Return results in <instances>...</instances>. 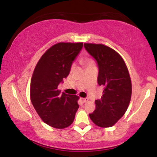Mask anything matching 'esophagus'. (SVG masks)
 <instances>
[{
    "mask_svg": "<svg viewBox=\"0 0 157 157\" xmlns=\"http://www.w3.org/2000/svg\"><path fill=\"white\" fill-rule=\"evenodd\" d=\"M82 99V101H83L84 103H85V102H87V101H88V98H82V99Z\"/></svg>",
    "mask_w": 157,
    "mask_h": 157,
    "instance_id": "34e87169",
    "label": "esophagus"
}]
</instances>
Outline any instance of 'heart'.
<instances>
[{"instance_id":"1","label":"heart","mask_w":157,"mask_h":157,"mask_svg":"<svg viewBox=\"0 0 157 157\" xmlns=\"http://www.w3.org/2000/svg\"><path fill=\"white\" fill-rule=\"evenodd\" d=\"M83 62H84V63L86 64V66L87 67H90V66H93V65H94V62L93 61V60H90V59L85 60H83ZM73 68H74V66L72 67V69H73Z\"/></svg>"}]
</instances>
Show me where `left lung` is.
I'll use <instances>...</instances> for the list:
<instances>
[{
  "mask_svg": "<svg viewBox=\"0 0 157 157\" xmlns=\"http://www.w3.org/2000/svg\"><path fill=\"white\" fill-rule=\"evenodd\" d=\"M85 49L97 61L98 84L104 87L103 95L95 101L96 109L90 118L100 127H110L124 116L132 96L131 79L123 58L109 47L84 44Z\"/></svg>",
  "mask_w": 157,
  "mask_h": 157,
  "instance_id": "8db88e82",
  "label": "left lung"
}]
</instances>
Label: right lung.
Returning a JSON list of instances; mask_svg holds the SVG:
<instances>
[{
  "instance_id": "add662e5",
  "label": "right lung",
  "mask_w": 157,
  "mask_h": 157,
  "mask_svg": "<svg viewBox=\"0 0 157 157\" xmlns=\"http://www.w3.org/2000/svg\"><path fill=\"white\" fill-rule=\"evenodd\" d=\"M83 43L60 42L46 51L36 64L31 81V102L43 121L52 127L70 126L79 108L77 96L58 90L71 71Z\"/></svg>"
}]
</instances>
